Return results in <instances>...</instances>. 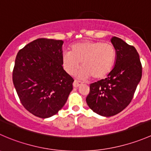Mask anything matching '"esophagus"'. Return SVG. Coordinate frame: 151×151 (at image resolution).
Here are the masks:
<instances>
[{
	"instance_id": "esophagus-1",
	"label": "esophagus",
	"mask_w": 151,
	"mask_h": 151,
	"mask_svg": "<svg viewBox=\"0 0 151 151\" xmlns=\"http://www.w3.org/2000/svg\"><path fill=\"white\" fill-rule=\"evenodd\" d=\"M82 85V83L81 82L78 81V80H74V83H73V86L74 87V88H77V87H79L80 85Z\"/></svg>"
}]
</instances>
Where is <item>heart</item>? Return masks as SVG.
I'll return each mask as SVG.
<instances>
[{
  "instance_id": "heart-1",
  "label": "heart",
  "mask_w": 151,
  "mask_h": 151,
  "mask_svg": "<svg viewBox=\"0 0 151 151\" xmlns=\"http://www.w3.org/2000/svg\"><path fill=\"white\" fill-rule=\"evenodd\" d=\"M117 52L111 43L99 41L86 40L74 43L70 52L62 55V63L66 71L74 75L80 66H83L79 77L93 80H101L110 73L116 60Z\"/></svg>"
}]
</instances>
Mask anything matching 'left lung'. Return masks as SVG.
Returning <instances> with one entry per match:
<instances>
[{
	"mask_svg": "<svg viewBox=\"0 0 151 151\" xmlns=\"http://www.w3.org/2000/svg\"><path fill=\"white\" fill-rule=\"evenodd\" d=\"M111 42L117 52L115 66L106 78L91 84L86 98L88 106L104 117L119 113L130 104L142 77V64L135 47L115 36Z\"/></svg>",
	"mask_w": 151,
	"mask_h": 151,
	"instance_id": "left-lung-1",
	"label": "left lung"
}]
</instances>
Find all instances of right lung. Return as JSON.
Segmentation results:
<instances>
[{"instance_id": "add662e5", "label": "right lung", "mask_w": 151, "mask_h": 151, "mask_svg": "<svg viewBox=\"0 0 151 151\" xmlns=\"http://www.w3.org/2000/svg\"><path fill=\"white\" fill-rule=\"evenodd\" d=\"M62 40L38 39L18 52L12 80L21 103L30 113L47 118L64 106L72 77L62 65Z\"/></svg>"}]
</instances>
